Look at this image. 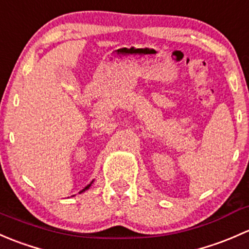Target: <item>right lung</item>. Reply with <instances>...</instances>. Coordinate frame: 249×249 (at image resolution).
Instances as JSON below:
<instances>
[{"mask_svg": "<svg viewBox=\"0 0 249 249\" xmlns=\"http://www.w3.org/2000/svg\"><path fill=\"white\" fill-rule=\"evenodd\" d=\"M89 186H91V184H87V186H86V187H85V188H84V189H83V191H80V193H81V192H84V191H86V189H87V188H89Z\"/></svg>", "mask_w": 249, "mask_h": 249, "instance_id": "add662e5", "label": "right lung"}]
</instances>
